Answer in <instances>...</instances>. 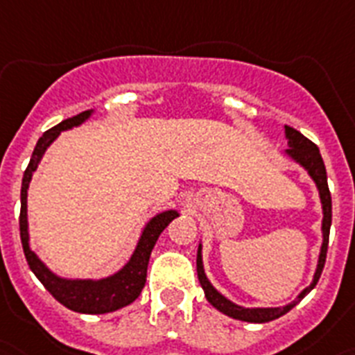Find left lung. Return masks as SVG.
<instances>
[{"label": "left lung", "instance_id": "1", "mask_svg": "<svg viewBox=\"0 0 355 355\" xmlns=\"http://www.w3.org/2000/svg\"><path fill=\"white\" fill-rule=\"evenodd\" d=\"M286 137H288L289 148L286 150L289 157H291L295 162H298L300 166L307 169V173L311 175V178L314 180L316 187L320 191V200H322V207H323V243H322V250H320V259H318V266H316V273H314V279L311 282L309 288H306L304 291L298 295V298L291 304L284 307H259V309H246V307L236 306L230 300L221 295V293L216 291L212 288V284L205 277V271H203V263H202V245L198 246V257H196V271H198V280L202 284L203 291H205V298L209 300L211 306H214L216 309L221 311L223 314L230 316L234 320H241V322H250V323H266L271 322V320L280 318L282 314H286L288 311H291L293 307L297 306L302 298L306 297L307 293L316 286V282L320 280V275H322L323 266H325V259H327V246H329V230H331L332 223V200H331V191H329V184H327V171L325 164H323V159L320 155L318 146L309 141L306 135H302L300 132L291 128V126H286Z\"/></svg>", "mask_w": 355, "mask_h": 355}]
</instances>
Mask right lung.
I'll return each instance as SVG.
<instances>
[{
	"instance_id": "1",
	"label": "right lung",
	"mask_w": 355,
	"mask_h": 355,
	"mask_svg": "<svg viewBox=\"0 0 355 355\" xmlns=\"http://www.w3.org/2000/svg\"><path fill=\"white\" fill-rule=\"evenodd\" d=\"M91 116V110L80 112L78 116H73L69 119H64L57 126L49 128L42 134V137L37 141L35 150L32 153L30 164L23 175V184H21V214H19V230H21V243H23L24 257L28 261L30 270L35 273V277L42 282L46 289L67 309L76 311V313L85 314H103L112 313L116 309L128 306L135 298L139 297L146 284V270L148 261L152 255L153 246L159 239L160 232L168 227L171 221L178 216L177 211H166L157 214L150 220V223L144 227L141 239L137 243V248L132 254L130 261L119 270L118 273L107 277L101 280H67L60 279L55 273L44 266L41 259L37 257L30 248L28 237V220H26V195H28V186L32 180L33 171L37 169L44 155L46 148L57 139V135L62 130L78 126Z\"/></svg>"
}]
</instances>
